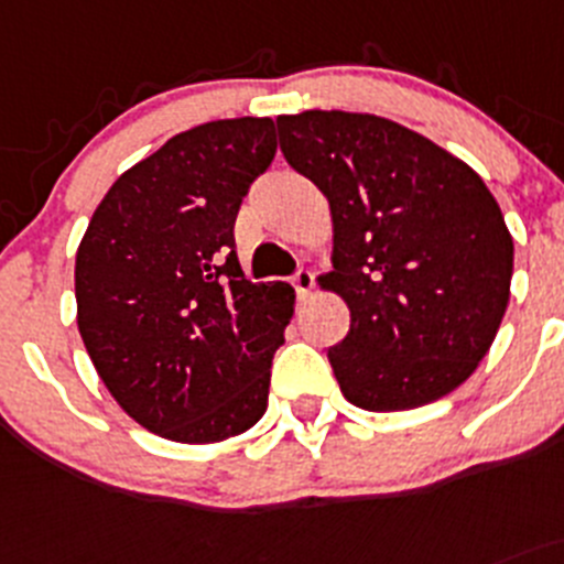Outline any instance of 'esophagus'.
Wrapping results in <instances>:
<instances>
[{
  "label": "esophagus",
  "mask_w": 564,
  "mask_h": 564,
  "mask_svg": "<svg viewBox=\"0 0 564 564\" xmlns=\"http://www.w3.org/2000/svg\"><path fill=\"white\" fill-rule=\"evenodd\" d=\"M292 283L297 289V297L306 300L314 289V272L308 267H297V272L292 275Z\"/></svg>",
  "instance_id": "obj_1"
}]
</instances>
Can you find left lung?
<instances>
[{
  "mask_svg": "<svg viewBox=\"0 0 564 564\" xmlns=\"http://www.w3.org/2000/svg\"><path fill=\"white\" fill-rule=\"evenodd\" d=\"M294 172L328 197L350 330L328 347L341 394L367 412L436 401L470 378L509 303L514 245L481 177L425 135L370 113L278 119Z\"/></svg>",
  "mask_w": 564,
  "mask_h": 564,
  "instance_id": "1",
  "label": "left lung"
}]
</instances>
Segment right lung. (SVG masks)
<instances>
[{"label": "right lung", "mask_w": 564, "mask_h": 564, "mask_svg": "<svg viewBox=\"0 0 564 564\" xmlns=\"http://www.w3.org/2000/svg\"><path fill=\"white\" fill-rule=\"evenodd\" d=\"M275 150L272 119L199 124L124 172L88 223L80 336L116 403L152 434L203 445L264 417L294 289L247 281L234 225Z\"/></svg>", "instance_id": "obj_1"}]
</instances>
